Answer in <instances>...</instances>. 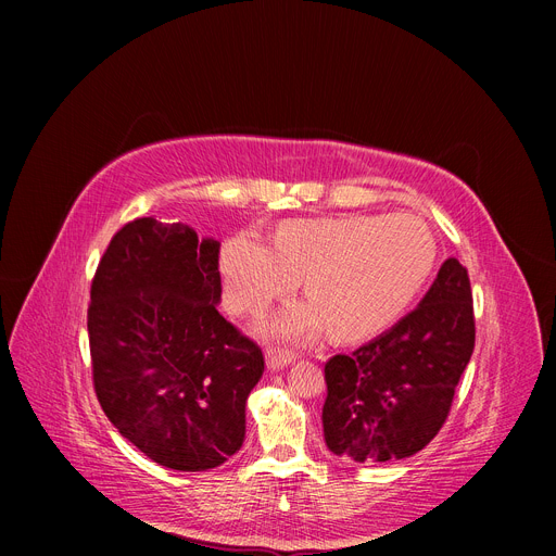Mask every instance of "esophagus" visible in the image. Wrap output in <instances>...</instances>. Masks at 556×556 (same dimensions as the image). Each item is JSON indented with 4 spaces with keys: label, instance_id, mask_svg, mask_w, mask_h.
Listing matches in <instances>:
<instances>
[{
    "label": "esophagus",
    "instance_id": "34e87169",
    "mask_svg": "<svg viewBox=\"0 0 556 556\" xmlns=\"http://www.w3.org/2000/svg\"><path fill=\"white\" fill-rule=\"evenodd\" d=\"M295 358L298 356L293 352H283V349H268V352H266V363H268L270 371L283 369L286 365H290Z\"/></svg>",
    "mask_w": 556,
    "mask_h": 556
}]
</instances>
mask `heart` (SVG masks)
Returning <instances> with one entry per match:
<instances>
[{
	"label": "heart",
	"instance_id": "1",
	"mask_svg": "<svg viewBox=\"0 0 556 556\" xmlns=\"http://www.w3.org/2000/svg\"><path fill=\"white\" fill-rule=\"evenodd\" d=\"M437 245L430 229L405 214L302 218L283 223L275 243L256 231L225 241V298L258 313L304 283L311 302L270 315L261 331L281 340L313 338L329 325L336 340H361L390 327L430 279Z\"/></svg>",
	"mask_w": 556,
	"mask_h": 556
}]
</instances>
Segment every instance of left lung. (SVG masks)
Segmentation results:
<instances>
[{
    "label": "left lung",
    "mask_w": 556,
    "mask_h": 556,
    "mask_svg": "<svg viewBox=\"0 0 556 556\" xmlns=\"http://www.w3.org/2000/svg\"><path fill=\"white\" fill-rule=\"evenodd\" d=\"M473 344L469 273L457 258H446L413 313L325 365L329 451L354 462L419 453L444 426Z\"/></svg>",
    "instance_id": "1"
}]
</instances>
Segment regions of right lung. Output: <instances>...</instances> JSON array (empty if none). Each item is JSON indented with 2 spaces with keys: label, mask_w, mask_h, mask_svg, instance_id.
I'll use <instances>...</instances> for the list:
<instances>
[{
  "label": "right lung",
  "mask_w": 556,
  "mask_h": 556,
  "mask_svg": "<svg viewBox=\"0 0 556 556\" xmlns=\"http://www.w3.org/2000/svg\"><path fill=\"white\" fill-rule=\"evenodd\" d=\"M220 243L137 218L99 261L87 308L105 417L173 471L216 469L243 446L263 354L218 313Z\"/></svg>",
  "instance_id": "obj_1"
}]
</instances>
